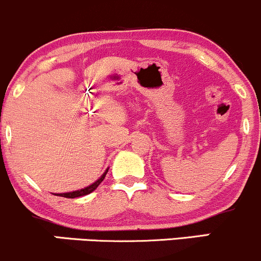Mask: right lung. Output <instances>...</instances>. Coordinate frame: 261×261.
Listing matches in <instances>:
<instances>
[{
	"label": "right lung",
	"mask_w": 261,
	"mask_h": 261,
	"mask_svg": "<svg viewBox=\"0 0 261 261\" xmlns=\"http://www.w3.org/2000/svg\"><path fill=\"white\" fill-rule=\"evenodd\" d=\"M108 173V169L104 172V174L100 176L99 179H98L97 181H94L93 184L89 185V187H87L85 189H81V190H76V191H71V193H62V194H55V195L58 196H62V197H68V199H74V197H80V196H85V195H88V194H91L92 191H94L95 189L99 187V184L101 181L104 180V178H106Z\"/></svg>",
	"instance_id": "right-lung-1"
}]
</instances>
